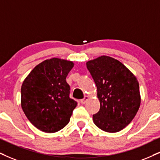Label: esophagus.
<instances>
[{
	"label": "esophagus",
	"mask_w": 160,
	"mask_h": 160,
	"mask_svg": "<svg viewBox=\"0 0 160 160\" xmlns=\"http://www.w3.org/2000/svg\"><path fill=\"white\" fill-rule=\"evenodd\" d=\"M88 96H85V98L83 99H82V100H80V102H81L82 104H85L86 102V101H87V100H88Z\"/></svg>",
	"instance_id": "34e87169"
}]
</instances>
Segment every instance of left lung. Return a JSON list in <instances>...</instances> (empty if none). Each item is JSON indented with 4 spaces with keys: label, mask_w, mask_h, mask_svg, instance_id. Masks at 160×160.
Wrapping results in <instances>:
<instances>
[{
    "label": "left lung",
    "mask_w": 160,
    "mask_h": 160,
    "mask_svg": "<svg viewBox=\"0 0 160 160\" xmlns=\"http://www.w3.org/2000/svg\"><path fill=\"white\" fill-rule=\"evenodd\" d=\"M86 66L100 102V110L93 115L94 123L106 132H118L132 121L140 106L136 77L122 62L108 56L88 61Z\"/></svg>",
    "instance_id": "left-lung-1"
}]
</instances>
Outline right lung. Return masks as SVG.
<instances>
[{
  "mask_svg": "<svg viewBox=\"0 0 160 160\" xmlns=\"http://www.w3.org/2000/svg\"><path fill=\"white\" fill-rule=\"evenodd\" d=\"M73 62L52 58L32 69L21 86V107L32 125L46 133L61 130L69 122L78 102L69 98L66 81Z\"/></svg>",
  "mask_w": 160,
  "mask_h": 160,
  "instance_id": "right-lung-1",
  "label": "right lung"
}]
</instances>
